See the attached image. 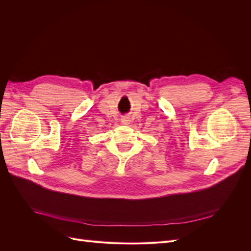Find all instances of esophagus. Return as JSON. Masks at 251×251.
Here are the masks:
<instances>
[{
    "label": "esophagus",
    "instance_id": "1",
    "mask_svg": "<svg viewBox=\"0 0 251 251\" xmlns=\"http://www.w3.org/2000/svg\"><path fill=\"white\" fill-rule=\"evenodd\" d=\"M121 123H123L124 125H128L130 124V119H128L127 117H124L123 119H121Z\"/></svg>",
    "mask_w": 251,
    "mask_h": 251
}]
</instances>
